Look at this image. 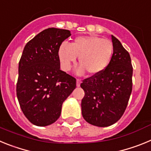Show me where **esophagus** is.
<instances>
[{"label":"esophagus","instance_id":"1","mask_svg":"<svg viewBox=\"0 0 151 151\" xmlns=\"http://www.w3.org/2000/svg\"><path fill=\"white\" fill-rule=\"evenodd\" d=\"M81 80L80 79H76V86L77 87H79L80 85H81Z\"/></svg>","mask_w":151,"mask_h":151}]
</instances>
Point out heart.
Returning a JSON list of instances; mask_svg holds the SVG:
<instances>
[{"label": "heart", "instance_id": "heart-1", "mask_svg": "<svg viewBox=\"0 0 151 151\" xmlns=\"http://www.w3.org/2000/svg\"><path fill=\"white\" fill-rule=\"evenodd\" d=\"M113 54V46L110 41L97 36H80L70 45L63 43L60 46L58 56L62 69L69 71L78 57L79 74L87 72L89 76L102 73L110 63Z\"/></svg>", "mask_w": 151, "mask_h": 151}]
</instances>
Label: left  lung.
<instances>
[{
    "label": "left lung",
    "mask_w": 151,
    "mask_h": 151,
    "mask_svg": "<svg viewBox=\"0 0 151 151\" xmlns=\"http://www.w3.org/2000/svg\"><path fill=\"white\" fill-rule=\"evenodd\" d=\"M113 54L101 73L85 78L82 114L85 120L98 127L116 123L123 115L132 90L133 68L129 52L113 35Z\"/></svg>",
    "instance_id": "left-lung-1"
}]
</instances>
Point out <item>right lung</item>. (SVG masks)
Segmentation results:
<instances>
[{
    "label": "right lung",
    "mask_w": 151,
    "mask_h": 151,
    "mask_svg": "<svg viewBox=\"0 0 151 151\" xmlns=\"http://www.w3.org/2000/svg\"><path fill=\"white\" fill-rule=\"evenodd\" d=\"M71 33L49 28L28 42L19 63L17 95L22 113L32 124L47 126L60 116L64 101L76 79L60 70L58 50Z\"/></svg>",
    "instance_id": "obj_1"
}]
</instances>
